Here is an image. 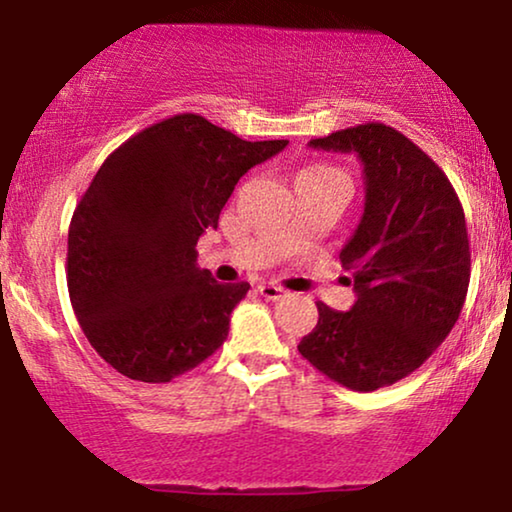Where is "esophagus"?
Returning a JSON list of instances; mask_svg holds the SVG:
<instances>
[{"instance_id":"obj_1","label":"esophagus","mask_w":512,"mask_h":512,"mask_svg":"<svg viewBox=\"0 0 512 512\" xmlns=\"http://www.w3.org/2000/svg\"><path fill=\"white\" fill-rule=\"evenodd\" d=\"M260 295L264 297V300H271V302H276V300H283V297L288 295V290H283V288H278V286H271V283H262L260 288Z\"/></svg>"}]
</instances>
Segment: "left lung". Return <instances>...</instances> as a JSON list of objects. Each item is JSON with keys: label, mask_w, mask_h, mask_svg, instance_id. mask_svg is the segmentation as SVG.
<instances>
[{"label": "left lung", "mask_w": 512, "mask_h": 512, "mask_svg": "<svg viewBox=\"0 0 512 512\" xmlns=\"http://www.w3.org/2000/svg\"><path fill=\"white\" fill-rule=\"evenodd\" d=\"M309 146L359 155L366 205L340 252L357 302L349 312L316 302L319 323L297 352L333 383L373 392L423 366L461 316L470 283L463 205L442 167L383 122Z\"/></svg>", "instance_id": "8db88e82"}]
</instances>
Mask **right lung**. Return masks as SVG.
I'll return each instance as SVG.
<instances>
[{"mask_svg": "<svg viewBox=\"0 0 512 512\" xmlns=\"http://www.w3.org/2000/svg\"><path fill=\"white\" fill-rule=\"evenodd\" d=\"M286 144L245 141L179 113L108 155L68 229L70 302L106 364L170 383L222 347L250 283H217L198 269L196 243L217 229L238 179Z\"/></svg>", "mask_w": 512, "mask_h": 512, "instance_id": "right-lung-1", "label": "right lung"}]
</instances>
